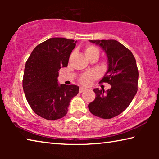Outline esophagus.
Instances as JSON below:
<instances>
[{
  "instance_id": "1",
  "label": "esophagus",
  "mask_w": 159,
  "mask_h": 159,
  "mask_svg": "<svg viewBox=\"0 0 159 159\" xmlns=\"http://www.w3.org/2000/svg\"><path fill=\"white\" fill-rule=\"evenodd\" d=\"M87 90V89H86V88H80V89H79V93H83V92H85V91H86Z\"/></svg>"
}]
</instances>
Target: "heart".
Segmentation results:
<instances>
[{"label":"heart","mask_w":159,"mask_h":159,"mask_svg":"<svg viewBox=\"0 0 159 159\" xmlns=\"http://www.w3.org/2000/svg\"><path fill=\"white\" fill-rule=\"evenodd\" d=\"M95 51H98V48H95L93 45H88V47H86L85 50V55H90L91 53H93ZM97 76L95 72H88V73H86L83 74L80 78V82L83 85H88L91 80L95 79Z\"/></svg>","instance_id":"1"}]
</instances>
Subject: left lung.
<instances>
[{"mask_svg": "<svg viewBox=\"0 0 159 159\" xmlns=\"http://www.w3.org/2000/svg\"><path fill=\"white\" fill-rule=\"evenodd\" d=\"M99 45L108 57V71L100 80L108 83L111 88H95V100L88 109L96 116L109 119L116 116L130 105L138 89V69L131 51L116 40H90Z\"/></svg>", "mask_w": 159, "mask_h": 159, "instance_id": "obj_1", "label": "left lung"}]
</instances>
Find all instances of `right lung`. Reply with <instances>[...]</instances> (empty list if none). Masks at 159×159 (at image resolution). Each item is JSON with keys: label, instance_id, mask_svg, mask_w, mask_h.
<instances>
[{"label": "right lung", "instance_id": "add662e5", "mask_svg": "<svg viewBox=\"0 0 159 159\" xmlns=\"http://www.w3.org/2000/svg\"><path fill=\"white\" fill-rule=\"evenodd\" d=\"M76 43L51 38L38 45L26 62L22 86L26 100L38 116L47 120L64 117L71 99L79 93V86L57 83L58 71L68 65Z\"/></svg>", "mask_w": 159, "mask_h": 159}]
</instances>
